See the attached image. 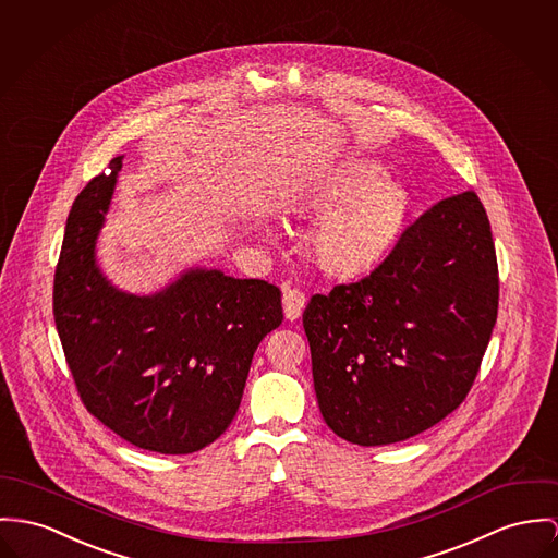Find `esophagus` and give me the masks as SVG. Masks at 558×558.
<instances>
[{"label":"esophagus","instance_id":"1","mask_svg":"<svg viewBox=\"0 0 558 558\" xmlns=\"http://www.w3.org/2000/svg\"><path fill=\"white\" fill-rule=\"evenodd\" d=\"M282 305H284V316L289 320H295L300 318L303 307H305V295L301 293L300 289H284L282 293Z\"/></svg>","mask_w":558,"mask_h":558}]
</instances>
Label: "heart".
<instances>
[{"label": "heart", "mask_w": 558, "mask_h": 558, "mask_svg": "<svg viewBox=\"0 0 558 558\" xmlns=\"http://www.w3.org/2000/svg\"><path fill=\"white\" fill-rule=\"evenodd\" d=\"M385 178L378 161L350 157L320 173L301 197V208L323 215L312 246L325 269L365 271L383 260L403 233L412 197L408 189Z\"/></svg>", "instance_id": "obj_1"}]
</instances>
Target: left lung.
Returning a JSON list of instances; mask_svg holds the SVG:
<instances>
[{"instance_id": "1", "label": "left lung", "mask_w": 558, "mask_h": 558, "mask_svg": "<svg viewBox=\"0 0 558 558\" xmlns=\"http://www.w3.org/2000/svg\"><path fill=\"white\" fill-rule=\"evenodd\" d=\"M499 305L490 222L473 191L418 216L365 278L303 312L327 427L386 446L430 429L468 397Z\"/></svg>"}]
</instances>
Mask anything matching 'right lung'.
<instances>
[{"label": "right lung", "instance_id": "add662e5", "mask_svg": "<svg viewBox=\"0 0 558 558\" xmlns=\"http://www.w3.org/2000/svg\"><path fill=\"white\" fill-rule=\"evenodd\" d=\"M123 157L95 175L68 216L52 312L86 410L125 441L189 454L231 425L258 342L282 323L280 289L191 267L153 295L117 289L95 244Z\"/></svg>", "mask_w": 558, "mask_h": 558}]
</instances>
